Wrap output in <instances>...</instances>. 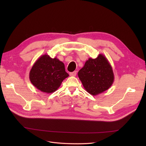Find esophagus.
Here are the masks:
<instances>
[{
    "mask_svg": "<svg viewBox=\"0 0 146 146\" xmlns=\"http://www.w3.org/2000/svg\"><path fill=\"white\" fill-rule=\"evenodd\" d=\"M76 74H77V71H74V72H70L69 73L70 76H73V77L76 76Z\"/></svg>",
    "mask_w": 146,
    "mask_h": 146,
    "instance_id": "1",
    "label": "esophagus"
}]
</instances>
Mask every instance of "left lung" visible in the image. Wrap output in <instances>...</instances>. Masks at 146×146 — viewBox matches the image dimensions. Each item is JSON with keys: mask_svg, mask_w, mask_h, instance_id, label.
<instances>
[{"mask_svg": "<svg viewBox=\"0 0 146 146\" xmlns=\"http://www.w3.org/2000/svg\"><path fill=\"white\" fill-rule=\"evenodd\" d=\"M78 76L85 90L92 96L109 89L114 79L111 66L103 54L95 59H88L78 71Z\"/></svg>", "mask_w": 146, "mask_h": 146, "instance_id": "8db88e82", "label": "left lung"}]
</instances>
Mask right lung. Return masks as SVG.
Listing matches in <instances>:
<instances>
[{"mask_svg":"<svg viewBox=\"0 0 146 146\" xmlns=\"http://www.w3.org/2000/svg\"><path fill=\"white\" fill-rule=\"evenodd\" d=\"M69 74L65 71L64 64L57 58H52L47 54L41 56L35 61L29 73L33 85L46 93L58 90Z\"/></svg>","mask_w":146,"mask_h":146,"instance_id":"1","label":"right lung"}]
</instances>
